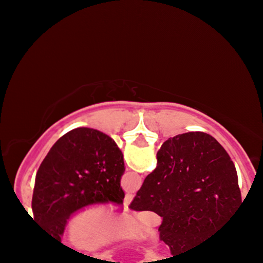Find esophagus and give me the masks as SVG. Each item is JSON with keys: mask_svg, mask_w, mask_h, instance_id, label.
Wrapping results in <instances>:
<instances>
[{"mask_svg": "<svg viewBox=\"0 0 263 263\" xmlns=\"http://www.w3.org/2000/svg\"><path fill=\"white\" fill-rule=\"evenodd\" d=\"M132 199H134V195L132 194H126V197H125V200H123V204H125V208H127L129 204H131V201H132Z\"/></svg>", "mask_w": 263, "mask_h": 263, "instance_id": "1", "label": "esophagus"}]
</instances>
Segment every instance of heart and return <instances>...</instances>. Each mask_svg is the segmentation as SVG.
Instances as JSON below:
<instances>
[{"mask_svg": "<svg viewBox=\"0 0 263 263\" xmlns=\"http://www.w3.org/2000/svg\"><path fill=\"white\" fill-rule=\"evenodd\" d=\"M140 236V229L131 220L116 221L106 206H91L79 211L65 228L66 242L75 250L98 251L122 240Z\"/></svg>", "mask_w": 263, "mask_h": 263, "instance_id": "1", "label": "heart"}]
</instances>
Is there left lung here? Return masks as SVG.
<instances>
[{
  "mask_svg": "<svg viewBox=\"0 0 263 263\" xmlns=\"http://www.w3.org/2000/svg\"><path fill=\"white\" fill-rule=\"evenodd\" d=\"M121 149L110 136L93 128L69 131L54 143L35 177L34 221L60 241L69 216L91 204H122Z\"/></svg>",
  "mask_w": 263,
  "mask_h": 263,
  "instance_id": "left-lung-1",
  "label": "left lung"
}]
</instances>
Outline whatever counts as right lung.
Listing matches in <instances>:
<instances>
[{"instance_id":"1","label":"right lung","mask_w":263,"mask_h":263,"mask_svg":"<svg viewBox=\"0 0 263 263\" xmlns=\"http://www.w3.org/2000/svg\"><path fill=\"white\" fill-rule=\"evenodd\" d=\"M241 203L236 168L224 147L204 132H186L162 144L157 168L129 208L162 216L159 238L174 257L215 236Z\"/></svg>"}]
</instances>
